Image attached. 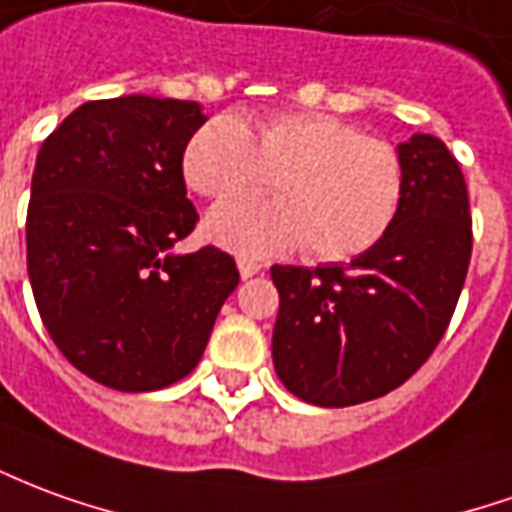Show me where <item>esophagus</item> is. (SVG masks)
Here are the masks:
<instances>
[{
    "mask_svg": "<svg viewBox=\"0 0 512 512\" xmlns=\"http://www.w3.org/2000/svg\"><path fill=\"white\" fill-rule=\"evenodd\" d=\"M260 268L263 266H260L257 260H252V257H238V271H241V277H244V280L255 277Z\"/></svg>",
    "mask_w": 512,
    "mask_h": 512,
    "instance_id": "obj_1",
    "label": "esophagus"
}]
</instances>
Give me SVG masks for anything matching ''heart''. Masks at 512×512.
Here are the masks:
<instances>
[{
  "label": "heart",
  "mask_w": 512,
  "mask_h": 512,
  "mask_svg": "<svg viewBox=\"0 0 512 512\" xmlns=\"http://www.w3.org/2000/svg\"><path fill=\"white\" fill-rule=\"evenodd\" d=\"M182 174L207 199L274 180L280 199L224 202L207 219L216 244L244 255L305 244L316 260L355 257L388 232L405 194L396 146L330 113H274L255 135L238 116H213L185 146Z\"/></svg>",
  "instance_id": "obj_1"
}]
</instances>
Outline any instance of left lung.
Returning <instances> with one entry per match:
<instances>
[{"label":"left lung","instance_id":"1","mask_svg":"<svg viewBox=\"0 0 512 512\" xmlns=\"http://www.w3.org/2000/svg\"><path fill=\"white\" fill-rule=\"evenodd\" d=\"M399 155L405 194L377 244L346 266H271L274 368L310 405H360L410 380L463 291L471 213L460 163L435 135H413Z\"/></svg>","mask_w":512,"mask_h":512}]
</instances>
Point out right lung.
Returning a JSON list of instances; mask_svg holds the SVG:
<instances>
[{
  "mask_svg": "<svg viewBox=\"0 0 512 512\" xmlns=\"http://www.w3.org/2000/svg\"><path fill=\"white\" fill-rule=\"evenodd\" d=\"M202 107L132 94L85 102L41 146L27 207V271L46 332L107 388L188 377L238 285L227 252L174 255L196 207L182 152Z\"/></svg>",
  "mask_w": 512,
  "mask_h": 512,
  "instance_id": "obj_1",
  "label": "right lung"
}]
</instances>
